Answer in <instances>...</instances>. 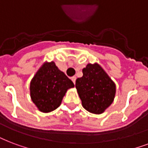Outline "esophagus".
I'll return each instance as SVG.
<instances>
[{
  "instance_id": "34e87169",
  "label": "esophagus",
  "mask_w": 148,
  "mask_h": 148,
  "mask_svg": "<svg viewBox=\"0 0 148 148\" xmlns=\"http://www.w3.org/2000/svg\"><path fill=\"white\" fill-rule=\"evenodd\" d=\"M71 81L74 82V84H75V82H76V77L74 76L71 77Z\"/></svg>"
}]
</instances>
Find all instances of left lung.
Here are the masks:
<instances>
[{"label":"left lung","instance_id":"1","mask_svg":"<svg viewBox=\"0 0 148 148\" xmlns=\"http://www.w3.org/2000/svg\"><path fill=\"white\" fill-rule=\"evenodd\" d=\"M82 73L75 83L82 106L89 112L101 114L114 101L116 84L97 63L87 64Z\"/></svg>","mask_w":148,"mask_h":148}]
</instances>
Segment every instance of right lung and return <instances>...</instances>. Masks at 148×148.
Listing matches in <instances>:
<instances>
[{
	"instance_id": "add662e5",
	"label": "right lung",
	"mask_w": 148,
	"mask_h": 148,
	"mask_svg": "<svg viewBox=\"0 0 148 148\" xmlns=\"http://www.w3.org/2000/svg\"><path fill=\"white\" fill-rule=\"evenodd\" d=\"M74 87L53 61L45 62L30 82V96L39 111L47 113L57 109L66 91Z\"/></svg>"
}]
</instances>
